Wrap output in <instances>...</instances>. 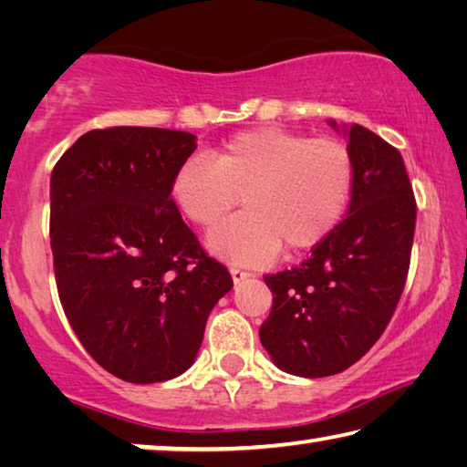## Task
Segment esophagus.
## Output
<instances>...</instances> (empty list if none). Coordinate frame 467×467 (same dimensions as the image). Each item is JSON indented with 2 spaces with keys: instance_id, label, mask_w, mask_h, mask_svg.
Instances as JSON below:
<instances>
[{
  "instance_id": "1",
  "label": "esophagus",
  "mask_w": 467,
  "mask_h": 467,
  "mask_svg": "<svg viewBox=\"0 0 467 467\" xmlns=\"http://www.w3.org/2000/svg\"><path fill=\"white\" fill-rule=\"evenodd\" d=\"M231 275H233L234 282H241L244 278H249V272L241 270V267H231Z\"/></svg>"
}]
</instances>
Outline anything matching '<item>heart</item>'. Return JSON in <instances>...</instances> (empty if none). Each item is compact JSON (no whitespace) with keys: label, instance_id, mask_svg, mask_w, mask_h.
<instances>
[{"label":"heart","instance_id":"heart-1","mask_svg":"<svg viewBox=\"0 0 467 467\" xmlns=\"http://www.w3.org/2000/svg\"><path fill=\"white\" fill-rule=\"evenodd\" d=\"M357 167L344 141L278 128L241 131L208 156H189L171 181V197L189 223L212 228L243 195V214L210 236L233 262L267 264L284 247H317L350 205Z\"/></svg>","mask_w":467,"mask_h":467}]
</instances>
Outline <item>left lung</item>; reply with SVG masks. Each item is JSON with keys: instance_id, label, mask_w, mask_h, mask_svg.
Instances as JSON below:
<instances>
[{"instance_id": "8db88e82", "label": "left lung", "mask_w": 467, "mask_h": 467, "mask_svg": "<svg viewBox=\"0 0 467 467\" xmlns=\"http://www.w3.org/2000/svg\"><path fill=\"white\" fill-rule=\"evenodd\" d=\"M357 185L348 216L303 264L264 280L270 317L259 339L298 377L342 373L373 348L406 286L416 197L398 148L358 123L348 130Z\"/></svg>"}]
</instances>
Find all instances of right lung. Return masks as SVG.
<instances>
[{
    "mask_svg": "<svg viewBox=\"0 0 467 467\" xmlns=\"http://www.w3.org/2000/svg\"><path fill=\"white\" fill-rule=\"evenodd\" d=\"M189 131L92 130L51 172L49 236L63 311L86 352L128 383L192 367L205 321L233 288L171 197Z\"/></svg>",
    "mask_w": 467,
    "mask_h": 467,
    "instance_id": "right-lung-1",
    "label": "right lung"
}]
</instances>
